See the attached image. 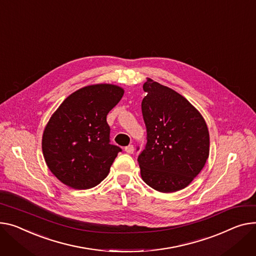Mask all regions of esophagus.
<instances>
[{
  "mask_svg": "<svg viewBox=\"0 0 256 256\" xmlns=\"http://www.w3.org/2000/svg\"><path fill=\"white\" fill-rule=\"evenodd\" d=\"M134 148L132 145H128V146H126V147L124 148V151H126V153H130V154H132V153H134Z\"/></svg>",
  "mask_w": 256,
  "mask_h": 256,
  "instance_id": "obj_1",
  "label": "esophagus"
}]
</instances>
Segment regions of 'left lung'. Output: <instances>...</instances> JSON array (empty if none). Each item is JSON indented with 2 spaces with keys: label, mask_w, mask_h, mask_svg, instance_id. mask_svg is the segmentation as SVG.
<instances>
[{
  "label": "left lung",
  "mask_w": 256,
  "mask_h": 256,
  "mask_svg": "<svg viewBox=\"0 0 256 256\" xmlns=\"http://www.w3.org/2000/svg\"><path fill=\"white\" fill-rule=\"evenodd\" d=\"M143 90L147 92L141 105L147 143L138 156L142 179L160 192L183 190L209 156L207 124L175 90L152 79L144 83Z\"/></svg>",
  "instance_id": "obj_1"
}]
</instances>
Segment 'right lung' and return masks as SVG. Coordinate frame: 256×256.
I'll return each instance as SVG.
<instances>
[{
  "mask_svg": "<svg viewBox=\"0 0 256 256\" xmlns=\"http://www.w3.org/2000/svg\"><path fill=\"white\" fill-rule=\"evenodd\" d=\"M124 90L96 84L68 96L49 119L42 151L49 170L75 190H88L103 181L122 148L110 143L108 113Z\"/></svg>",
  "mask_w": 256,
  "mask_h": 256,
  "instance_id": "add662e5",
  "label": "right lung"
}]
</instances>
